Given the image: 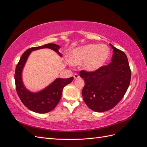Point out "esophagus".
Listing matches in <instances>:
<instances>
[{"label":"esophagus","instance_id":"34e87169","mask_svg":"<svg viewBox=\"0 0 147 147\" xmlns=\"http://www.w3.org/2000/svg\"><path fill=\"white\" fill-rule=\"evenodd\" d=\"M74 78L75 79L78 78H80V75H79L78 74H75L74 75Z\"/></svg>","mask_w":147,"mask_h":147}]
</instances>
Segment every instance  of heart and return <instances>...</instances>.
<instances>
[{
	"label": "heart",
	"mask_w": 147,
	"mask_h": 147,
	"mask_svg": "<svg viewBox=\"0 0 147 147\" xmlns=\"http://www.w3.org/2000/svg\"><path fill=\"white\" fill-rule=\"evenodd\" d=\"M110 55V50L106 45L89 44L74 50L70 59L75 65L85 62L84 65L85 70L94 72L105 65Z\"/></svg>",
	"instance_id": "b5f03b06"
}]
</instances>
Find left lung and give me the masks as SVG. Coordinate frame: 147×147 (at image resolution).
<instances>
[{
  "label": "left lung",
  "mask_w": 147,
  "mask_h": 147,
  "mask_svg": "<svg viewBox=\"0 0 147 147\" xmlns=\"http://www.w3.org/2000/svg\"><path fill=\"white\" fill-rule=\"evenodd\" d=\"M113 54L112 62L94 72L81 70L80 77L85 84L82 90L87 106L96 112L115 107L129 86L131 71L125 53L111 45Z\"/></svg>",
  "instance_id": "8db88e82"
}]
</instances>
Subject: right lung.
<instances>
[{"instance_id":"add662e5","label":"right lung","mask_w":147,"mask_h":147,"mask_svg":"<svg viewBox=\"0 0 147 147\" xmlns=\"http://www.w3.org/2000/svg\"><path fill=\"white\" fill-rule=\"evenodd\" d=\"M45 48L52 49L61 56L58 51L60 47L53 43L29 48L22 55L16 65L15 73L16 90L21 101L30 110L38 113H46L54 109L61 99L64 87L74 80V77L57 78L45 90L37 93L30 92L26 90L21 78V72L26 60L32 51Z\"/></svg>"}]
</instances>
